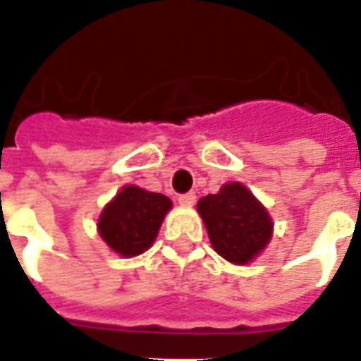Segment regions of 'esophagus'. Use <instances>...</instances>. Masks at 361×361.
I'll list each match as a JSON object with an SVG mask.
<instances>
[{
    "mask_svg": "<svg viewBox=\"0 0 361 361\" xmlns=\"http://www.w3.org/2000/svg\"><path fill=\"white\" fill-rule=\"evenodd\" d=\"M178 201H180V205L191 207V205H195V201H197V195H195L193 191H189V193H183V195H180V197H178Z\"/></svg>",
    "mask_w": 361,
    "mask_h": 361,
    "instance_id": "1",
    "label": "esophagus"
}]
</instances>
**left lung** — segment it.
Masks as SVG:
<instances>
[{"label": "left lung", "mask_w": 361, "mask_h": 361, "mask_svg": "<svg viewBox=\"0 0 361 361\" xmlns=\"http://www.w3.org/2000/svg\"><path fill=\"white\" fill-rule=\"evenodd\" d=\"M197 211L211 244L224 259L248 264L271 238V219L242 183H226L219 193L199 199Z\"/></svg>", "instance_id": "1"}]
</instances>
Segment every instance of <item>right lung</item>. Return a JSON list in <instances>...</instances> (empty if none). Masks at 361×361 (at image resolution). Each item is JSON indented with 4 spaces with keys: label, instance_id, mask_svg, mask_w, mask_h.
I'll use <instances>...</instances> for the list:
<instances>
[{
    "label": "right lung",
    "instance_id": "right-lung-1",
    "mask_svg": "<svg viewBox=\"0 0 361 361\" xmlns=\"http://www.w3.org/2000/svg\"><path fill=\"white\" fill-rule=\"evenodd\" d=\"M170 209L172 201L162 193L127 185L103 209L97 228L113 250L130 258L152 246Z\"/></svg>",
    "mask_w": 361,
    "mask_h": 361
}]
</instances>
